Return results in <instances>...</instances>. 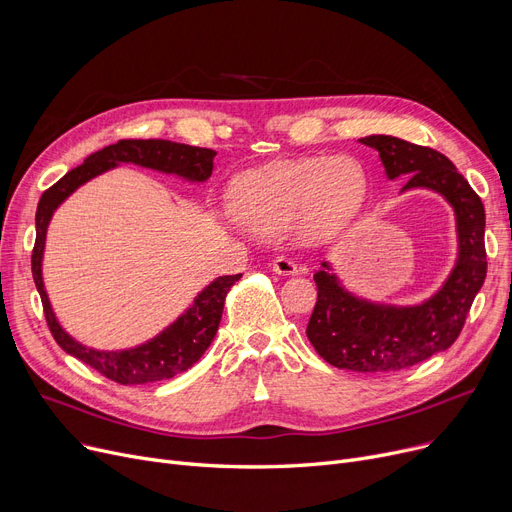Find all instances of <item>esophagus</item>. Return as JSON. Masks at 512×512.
<instances>
[{"mask_svg":"<svg viewBox=\"0 0 512 512\" xmlns=\"http://www.w3.org/2000/svg\"><path fill=\"white\" fill-rule=\"evenodd\" d=\"M272 270H274L276 274H280V276H294V274H299L297 263H292V261L286 259V257H276V259L272 261Z\"/></svg>","mask_w":512,"mask_h":512,"instance_id":"obj_1","label":"esophagus"}]
</instances>
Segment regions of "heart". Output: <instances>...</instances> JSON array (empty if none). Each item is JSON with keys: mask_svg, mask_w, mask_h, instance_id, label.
<instances>
[{"mask_svg": "<svg viewBox=\"0 0 512 512\" xmlns=\"http://www.w3.org/2000/svg\"><path fill=\"white\" fill-rule=\"evenodd\" d=\"M367 176L351 155L282 159L232 180L228 201L238 224L261 234L292 226L309 247L336 240L355 224Z\"/></svg>", "mask_w": 512, "mask_h": 512, "instance_id": "b5f03b06", "label": "heart"}]
</instances>
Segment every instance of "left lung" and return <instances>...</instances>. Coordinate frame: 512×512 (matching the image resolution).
Segmentation results:
<instances>
[{
	"label": "left lung",
	"mask_w": 512,
	"mask_h": 512,
	"mask_svg": "<svg viewBox=\"0 0 512 512\" xmlns=\"http://www.w3.org/2000/svg\"><path fill=\"white\" fill-rule=\"evenodd\" d=\"M359 143L380 153L386 176L409 178L400 193L427 188L454 209L459 253L446 282L419 305L373 303L348 292L328 261L313 276L317 303L307 338L317 355L338 369L388 373L417 365L446 351L459 338L475 294L486 280V211L469 182L436 149L413 145L388 134H371Z\"/></svg>",
	"instance_id": "obj_1"
}]
</instances>
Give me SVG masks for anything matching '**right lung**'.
Instances as JSON below:
<instances>
[{
    "instance_id": "right-lung-1",
    "label": "right lung",
    "mask_w": 512,
    "mask_h": 512,
    "mask_svg": "<svg viewBox=\"0 0 512 512\" xmlns=\"http://www.w3.org/2000/svg\"><path fill=\"white\" fill-rule=\"evenodd\" d=\"M213 149L191 147L184 143H172L161 139L147 141H118L116 145L103 147L97 153H91L83 164L70 170L64 178L41 195L37 205V240L31 257L33 280L41 294V303L45 311L47 326L64 351L78 361L87 363L107 380L130 386V384H149L170 380L174 375L193 367L209 348L211 340L218 332L226 294L242 274L220 276L207 284L176 321L161 330L155 338L124 351H97V348L80 344L74 340L58 321L53 307L49 303L47 290L43 284V253L45 236L49 222L56 211L78 186H83L91 178L112 170L120 164H134L141 168L157 170L164 174L180 176L188 182H205L213 170Z\"/></svg>"
}]
</instances>
